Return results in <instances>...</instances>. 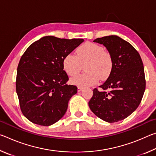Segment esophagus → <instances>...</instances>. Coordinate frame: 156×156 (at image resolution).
Listing matches in <instances>:
<instances>
[{
    "label": "esophagus",
    "instance_id": "obj_1",
    "mask_svg": "<svg viewBox=\"0 0 156 156\" xmlns=\"http://www.w3.org/2000/svg\"><path fill=\"white\" fill-rule=\"evenodd\" d=\"M83 88L81 87H78V92H80L82 90H83Z\"/></svg>",
    "mask_w": 156,
    "mask_h": 156
}]
</instances>
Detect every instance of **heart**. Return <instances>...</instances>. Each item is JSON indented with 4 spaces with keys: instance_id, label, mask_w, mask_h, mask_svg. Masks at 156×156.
<instances>
[{
    "instance_id": "b5f03b06",
    "label": "heart",
    "mask_w": 156,
    "mask_h": 156,
    "mask_svg": "<svg viewBox=\"0 0 156 156\" xmlns=\"http://www.w3.org/2000/svg\"><path fill=\"white\" fill-rule=\"evenodd\" d=\"M84 66L86 73L76 75L71 78V83L81 87L97 83L99 77L102 80L110 75L113 68V57L103 47L93 43H85L76 49V55L70 53L66 55L62 61L63 69L69 76H74Z\"/></svg>"
}]
</instances>
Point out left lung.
Listing matches in <instances>:
<instances>
[{
	"mask_svg": "<svg viewBox=\"0 0 156 156\" xmlns=\"http://www.w3.org/2000/svg\"><path fill=\"white\" fill-rule=\"evenodd\" d=\"M113 57V68L105 83L95 88L89 106L95 115L108 122L125 119L135 111L145 91L144 66L141 57L131 44L117 36L96 38Z\"/></svg>",
	"mask_w": 156,
	"mask_h": 156,
	"instance_id": "8db88e82",
	"label": "left lung"
}]
</instances>
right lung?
<instances>
[{
    "label": "right lung",
    "mask_w": 156,
    "mask_h": 156,
    "mask_svg": "<svg viewBox=\"0 0 156 156\" xmlns=\"http://www.w3.org/2000/svg\"><path fill=\"white\" fill-rule=\"evenodd\" d=\"M84 41L44 36L25 51L17 68L16 89L23 114L31 122L51 125L67 112L77 87L67 85L62 61Z\"/></svg>",
    "instance_id": "right-lung-1"
}]
</instances>
